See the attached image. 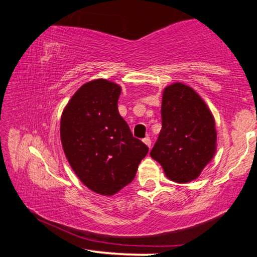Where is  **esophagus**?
I'll use <instances>...</instances> for the list:
<instances>
[{
    "label": "esophagus",
    "mask_w": 257,
    "mask_h": 257,
    "mask_svg": "<svg viewBox=\"0 0 257 257\" xmlns=\"http://www.w3.org/2000/svg\"><path fill=\"white\" fill-rule=\"evenodd\" d=\"M143 142L145 143V144L149 146V147H151V144H152V141H151V138L150 137H145L144 139H143Z\"/></svg>",
    "instance_id": "1"
}]
</instances>
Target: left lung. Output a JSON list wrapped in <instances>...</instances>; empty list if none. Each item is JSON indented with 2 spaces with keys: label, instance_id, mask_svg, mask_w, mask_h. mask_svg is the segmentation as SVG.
I'll return each mask as SVG.
<instances>
[{
  "label": "left lung",
  "instance_id": "1",
  "mask_svg": "<svg viewBox=\"0 0 257 257\" xmlns=\"http://www.w3.org/2000/svg\"><path fill=\"white\" fill-rule=\"evenodd\" d=\"M161 118L162 129L151 156L169 179L179 184L196 179L215 153L211 111L193 88L176 82L164 89Z\"/></svg>",
  "mask_w": 257,
  "mask_h": 257
}]
</instances>
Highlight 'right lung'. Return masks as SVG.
Here are the masks:
<instances>
[{
	"label": "right lung",
	"mask_w": 257,
	"mask_h": 257,
	"mask_svg": "<svg viewBox=\"0 0 257 257\" xmlns=\"http://www.w3.org/2000/svg\"><path fill=\"white\" fill-rule=\"evenodd\" d=\"M120 93L121 87L112 81H89L61 116V143L72 170L90 190L107 196L134 180L149 152L120 115Z\"/></svg>",
	"instance_id": "obj_1"
}]
</instances>
